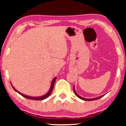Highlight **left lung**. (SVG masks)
Instances as JSON below:
<instances>
[{"label":"left lung","mask_w":126,"mask_h":126,"mask_svg":"<svg viewBox=\"0 0 126 126\" xmlns=\"http://www.w3.org/2000/svg\"><path fill=\"white\" fill-rule=\"evenodd\" d=\"M73 91H74V92H75V94L76 95L77 97H79L80 98V99H82V100H86V101H92V100H97V99H100L101 97H102L104 95H103V96H99V97H96V98H94V99H85V98H83V97H81L80 96H79L78 94H77L76 93V92L75 91V88L73 87Z\"/></svg>","instance_id":"obj_1"}]
</instances>
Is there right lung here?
<instances>
[{
    "label": "right lung",
    "mask_w": 126,
    "mask_h": 126,
    "mask_svg": "<svg viewBox=\"0 0 126 126\" xmlns=\"http://www.w3.org/2000/svg\"><path fill=\"white\" fill-rule=\"evenodd\" d=\"M56 77H54V79H53L52 82H51V87H50V90L49 91V92H48L47 94H45V95L42 96H40V97H31V96H26V95H25V94H21V93L19 92L18 91H17L16 89H15L14 88L13 86H12V87H13V88L14 89V90L17 92L18 93H19L20 95H22L23 97H25V98H27V99H32V100H44V99H45L46 98H47L48 96H49L50 94H51V92H52L53 91V87H54V82L56 81Z\"/></svg>",
    "instance_id": "right-lung-1"
}]
</instances>
